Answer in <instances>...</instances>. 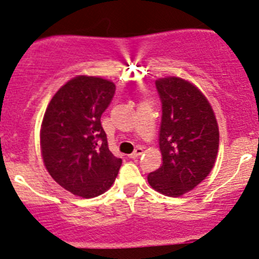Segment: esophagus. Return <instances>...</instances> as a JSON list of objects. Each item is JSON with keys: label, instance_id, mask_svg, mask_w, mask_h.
<instances>
[{"label": "esophagus", "instance_id": "34e87169", "mask_svg": "<svg viewBox=\"0 0 259 259\" xmlns=\"http://www.w3.org/2000/svg\"><path fill=\"white\" fill-rule=\"evenodd\" d=\"M143 154V148H137L132 154L129 155L130 159H137L138 156H140Z\"/></svg>", "mask_w": 259, "mask_h": 259}]
</instances>
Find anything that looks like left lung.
Instances as JSON below:
<instances>
[{
    "instance_id": "obj_1",
    "label": "left lung",
    "mask_w": 259,
    "mask_h": 259,
    "mask_svg": "<svg viewBox=\"0 0 259 259\" xmlns=\"http://www.w3.org/2000/svg\"><path fill=\"white\" fill-rule=\"evenodd\" d=\"M161 103L159 133L163 164L148 176L159 193L179 197L209 174L219 146L215 116L205 96L180 77L155 81Z\"/></svg>"
}]
</instances>
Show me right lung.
Wrapping results in <instances>:
<instances>
[{
  "instance_id": "add662e5",
  "label": "right lung",
  "mask_w": 259,
  "mask_h": 259,
  "mask_svg": "<svg viewBox=\"0 0 259 259\" xmlns=\"http://www.w3.org/2000/svg\"><path fill=\"white\" fill-rule=\"evenodd\" d=\"M115 85L101 77L77 76L65 83L46 109L41 151L50 176L82 198L103 194L113 185L122 160L113 155L101 125Z\"/></svg>"
}]
</instances>
